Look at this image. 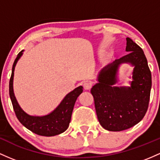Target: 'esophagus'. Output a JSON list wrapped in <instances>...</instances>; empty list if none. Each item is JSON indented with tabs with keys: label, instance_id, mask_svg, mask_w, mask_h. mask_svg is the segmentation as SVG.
Here are the masks:
<instances>
[{
	"label": "esophagus",
	"instance_id": "obj_1",
	"mask_svg": "<svg viewBox=\"0 0 160 160\" xmlns=\"http://www.w3.org/2000/svg\"><path fill=\"white\" fill-rule=\"evenodd\" d=\"M91 86H92V84H91V82H88V81H87V82H85L83 83V87H84V88H85V90L91 89Z\"/></svg>",
	"mask_w": 160,
	"mask_h": 160
}]
</instances>
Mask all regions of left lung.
I'll return each instance as SVG.
<instances>
[{
	"instance_id": "left-lung-1",
	"label": "left lung",
	"mask_w": 160,
	"mask_h": 160,
	"mask_svg": "<svg viewBox=\"0 0 160 160\" xmlns=\"http://www.w3.org/2000/svg\"><path fill=\"white\" fill-rule=\"evenodd\" d=\"M128 54L103 68L98 74V83L91 90L94 97L98 121L106 130L120 132L133 127L146 114L152 85L151 72L143 50L126 38ZM134 66L133 81L130 87L115 86L120 64Z\"/></svg>"
}]
</instances>
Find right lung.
Here are the masks:
<instances>
[{
  "label": "right lung",
  "mask_w": 160,
  "mask_h": 160,
  "mask_svg": "<svg viewBox=\"0 0 160 160\" xmlns=\"http://www.w3.org/2000/svg\"><path fill=\"white\" fill-rule=\"evenodd\" d=\"M22 52L23 51L18 53L17 58L14 61L10 84H9L10 98L16 116L22 125L33 133L38 134V135L51 137V136L57 135V134L62 133L69 127L75 103L77 98L83 91V87L79 86L66 94V96L59 104L58 107L48 115L43 116H33L27 114L22 110V109L18 103L14 95L13 86H12L14 69H15L17 61L22 55Z\"/></svg>",
  "instance_id": "obj_1"
}]
</instances>
